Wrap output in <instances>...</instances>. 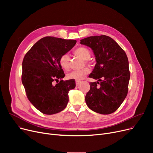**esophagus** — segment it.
<instances>
[{
    "label": "esophagus",
    "instance_id": "34e87169",
    "mask_svg": "<svg viewBox=\"0 0 153 153\" xmlns=\"http://www.w3.org/2000/svg\"><path fill=\"white\" fill-rule=\"evenodd\" d=\"M80 84H81V81H76V86H79V85H80Z\"/></svg>",
    "mask_w": 153,
    "mask_h": 153
}]
</instances>
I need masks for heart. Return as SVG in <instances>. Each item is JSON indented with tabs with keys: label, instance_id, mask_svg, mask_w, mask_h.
I'll return each instance as SVG.
<instances>
[{
	"label": "heart",
	"instance_id": "b5f03b06",
	"mask_svg": "<svg viewBox=\"0 0 153 153\" xmlns=\"http://www.w3.org/2000/svg\"><path fill=\"white\" fill-rule=\"evenodd\" d=\"M74 54L79 56L80 58L84 60H87V62H88V59L91 56V52L88 48L82 46L77 48L74 51ZM59 62L62 69L65 71H68L70 68V57L69 54H64L62 55L59 58ZM89 72L90 69L89 68H85L81 70L71 72L67 75V77L69 79H73L76 81H80L89 74Z\"/></svg>",
	"mask_w": 153,
	"mask_h": 153
}]
</instances>
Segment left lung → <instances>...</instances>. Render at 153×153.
<instances>
[{
	"label": "left lung",
	"mask_w": 153,
	"mask_h": 153,
	"mask_svg": "<svg viewBox=\"0 0 153 153\" xmlns=\"http://www.w3.org/2000/svg\"><path fill=\"white\" fill-rule=\"evenodd\" d=\"M81 44L92 48L97 61L89 77L98 81L90 82V90L85 98L87 105L100 114L114 113L128 94L130 72L126 53L106 35L84 38Z\"/></svg>",
	"instance_id": "8db88e82"
}]
</instances>
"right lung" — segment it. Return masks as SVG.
Wrapping results in <instances>:
<instances>
[{
    "label": "right lung",
    "mask_w": 153,
    "mask_h": 153,
    "mask_svg": "<svg viewBox=\"0 0 153 153\" xmlns=\"http://www.w3.org/2000/svg\"><path fill=\"white\" fill-rule=\"evenodd\" d=\"M76 40L53 36L40 39L24 56L22 82L29 101L46 115L59 113L67 106L68 93L76 87L73 79L64 81L61 56L70 51ZM61 81L56 85L53 82Z\"/></svg>",
    "instance_id": "1"
}]
</instances>
